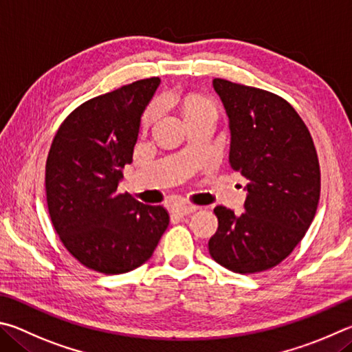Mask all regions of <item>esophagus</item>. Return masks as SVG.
<instances>
[{
	"mask_svg": "<svg viewBox=\"0 0 352 352\" xmlns=\"http://www.w3.org/2000/svg\"><path fill=\"white\" fill-rule=\"evenodd\" d=\"M196 210H198V207L190 206V204H179L173 207V213L179 214V217H188V214H192Z\"/></svg>",
	"mask_w": 352,
	"mask_h": 352,
	"instance_id": "34e87169",
	"label": "esophagus"
}]
</instances>
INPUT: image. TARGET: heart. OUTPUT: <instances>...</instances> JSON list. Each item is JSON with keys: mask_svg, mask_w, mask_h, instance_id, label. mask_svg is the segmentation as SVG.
<instances>
[{"mask_svg": "<svg viewBox=\"0 0 352 352\" xmlns=\"http://www.w3.org/2000/svg\"><path fill=\"white\" fill-rule=\"evenodd\" d=\"M176 100L181 103L184 114H186L187 120L190 117H193L196 114H201V113H214V104L210 100V98H207L204 96H198V94H186V96H181V97H176ZM154 114H156V109L150 108L145 113L144 117V123L150 122Z\"/></svg>", "mask_w": 352, "mask_h": 352, "instance_id": "1", "label": "heart"}]
</instances>
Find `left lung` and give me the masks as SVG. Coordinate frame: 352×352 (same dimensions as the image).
Wrapping results in <instances>:
<instances>
[{"label": "left lung", "instance_id": "obj_1", "mask_svg": "<svg viewBox=\"0 0 352 352\" xmlns=\"http://www.w3.org/2000/svg\"><path fill=\"white\" fill-rule=\"evenodd\" d=\"M230 126V166L249 181L245 212L214 207L208 252L236 274L272 269L292 254L316 217L320 164L305 122L285 98L214 78Z\"/></svg>", "mask_w": 352, "mask_h": 352}]
</instances>
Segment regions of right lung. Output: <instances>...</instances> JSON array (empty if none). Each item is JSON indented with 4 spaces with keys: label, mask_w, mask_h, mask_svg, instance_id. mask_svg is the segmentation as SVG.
Here are the masks:
<instances>
[{
    "label": "right lung",
    "mask_w": 352,
    "mask_h": 352,
    "mask_svg": "<svg viewBox=\"0 0 352 352\" xmlns=\"http://www.w3.org/2000/svg\"><path fill=\"white\" fill-rule=\"evenodd\" d=\"M159 83V77L144 78L89 98L63 120L49 150V217L66 250L96 272L142 266L168 227L162 206L117 192L133 162L140 116Z\"/></svg>",
    "instance_id": "add662e5"
}]
</instances>
